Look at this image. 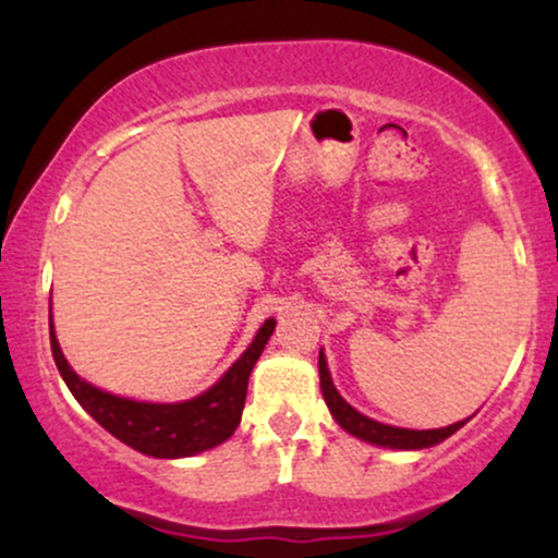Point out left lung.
<instances>
[{
    "label": "left lung",
    "mask_w": 558,
    "mask_h": 558,
    "mask_svg": "<svg viewBox=\"0 0 558 558\" xmlns=\"http://www.w3.org/2000/svg\"><path fill=\"white\" fill-rule=\"evenodd\" d=\"M319 390H323V399L328 403L332 420H336L345 433L364 440V444H373L380 448H396V451H420V448H433L444 444L446 438H451L459 427H464L466 422L472 420L466 417V420L453 422V425L448 427H433V430H412V427H396V425H386V422L367 417V414H362L360 409L351 407V403L338 393V388L332 386L328 360H325L323 349H319Z\"/></svg>",
    "instance_id": "8db88e82"
}]
</instances>
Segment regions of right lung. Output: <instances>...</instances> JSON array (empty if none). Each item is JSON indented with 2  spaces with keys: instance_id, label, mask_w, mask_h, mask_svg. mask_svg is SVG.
Returning a JSON list of instances; mask_svg holds the SVG:
<instances>
[{
  "instance_id": "right-lung-1",
  "label": "right lung",
  "mask_w": 558,
  "mask_h": 558,
  "mask_svg": "<svg viewBox=\"0 0 558 558\" xmlns=\"http://www.w3.org/2000/svg\"><path fill=\"white\" fill-rule=\"evenodd\" d=\"M275 317L265 319L248 343V349L222 373L215 386L185 401H138L114 396L110 390L92 386L70 367L57 341L52 315H49V343L62 380L107 433L123 440L133 451L155 459H185L226 444L241 422L246 401L248 375L275 332Z\"/></svg>"
}]
</instances>
